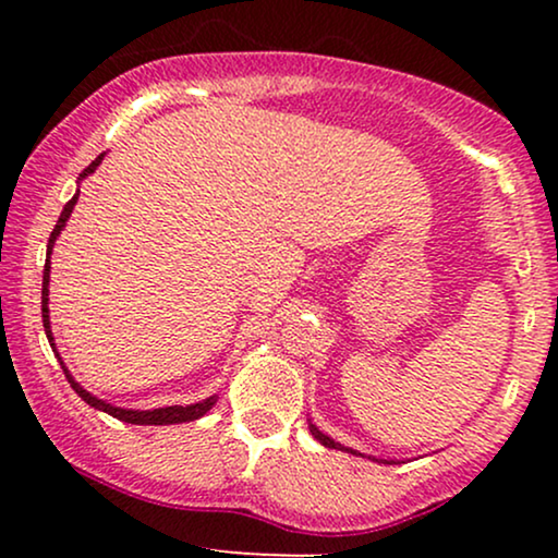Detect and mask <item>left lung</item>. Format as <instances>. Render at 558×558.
I'll return each instance as SVG.
<instances>
[{"instance_id":"1","label":"left lung","mask_w":558,"mask_h":558,"mask_svg":"<svg viewBox=\"0 0 558 558\" xmlns=\"http://www.w3.org/2000/svg\"><path fill=\"white\" fill-rule=\"evenodd\" d=\"M310 432H312V437H315V439L319 441V445H325V447H330V449H348V447H342V445H338V441H335V439H330V437H327V434H323V432H319L315 424H310ZM348 452H350V454H357V452H355V449H348ZM386 464H388V462H386Z\"/></svg>"}]
</instances>
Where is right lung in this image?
I'll return each instance as SVG.
<instances>
[{
	"label": "right lung",
	"mask_w": 558,
	"mask_h": 558,
	"mask_svg": "<svg viewBox=\"0 0 558 558\" xmlns=\"http://www.w3.org/2000/svg\"><path fill=\"white\" fill-rule=\"evenodd\" d=\"M101 159H104V155H98L94 162H90L86 170L81 172V178L78 180H83V178H88V174H94L96 172V167L101 165ZM78 203V193H75L71 201L65 203V208H63V213H60V218H58V223H56V228H52V233H50V241H48V258H45V271H43V327H45V335H48V340H50V345H52V353H56V342H52V330H50V310H48V284H50V254H52V246H56V239L60 235V231H63L65 228V220L71 218V213H73V205ZM58 361H60V355H58ZM60 365H63V371H65V378H68V384H71V388L75 393L81 396L83 401L88 403V407H94V409H98V411H106V414L109 416H113V418H119V422H126V424H155V426H162V424H182V422H195V418H201V416H205L208 414V411L216 407V401H218V396H210V399H205V401H201V403H190V407H165V409H151V411H140V409H121V407H113V403H106L104 399H96L94 393H88L86 388H83L81 384H75V378L71 376V373H68V368H65V363L60 361Z\"/></svg>",
	"instance_id": "add662e5"
}]
</instances>
